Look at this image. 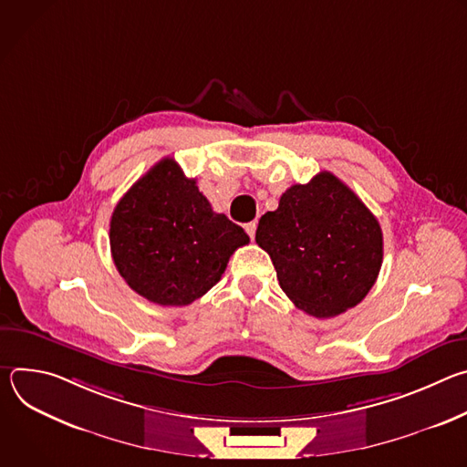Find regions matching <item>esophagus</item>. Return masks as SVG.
I'll return each mask as SVG.
<instances>
[{"mask_svg":"<svg viewBox=\"0 0 467 467\" xmlns=\"http://www.w3.org/2000/svg\"><path fill=\"white\" fill-rule=\"evenodd\" d=\"M245 233H247L249 238L253 240V238H254V233H256V222H249V223L245 225Z\"/></svg>","mask_w":467,"mask_h":467,"instance_id":"34e87169","label":"esophagus"}]
</instances>
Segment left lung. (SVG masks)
<instances>
[{"label":"left lung","mask_w":467,"mask_h":467,"mask_svg":"<svg viewBox=\"0 0 467 467\" xmlns=\"http://www.w3.org/2000/svg\"><path fill=\"white\" fill-rule=\"evenodd\" d=\"M256 244L268 251L288 299L314 317L358 305L382 265V231L360 197L330 171L294 184L265 213Z\"/></svg>","instance_id":"1"}]
</instances>
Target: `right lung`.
<instances>
[{"label":"right lung","mask_w":467,"mask_h":467,"mask_svg":"<svg viewBox=\"0 0 467 467\" xmlns=\"http://www.w3.org/2000/svg\"><path fill=\"white\" fill-rule=\"evenodd\" d=\"M109 240L125 283L162 306H184L205 296L231 254L249 244L244 229L214 213L173 159L157 162L119 199Z\"/></svg>","instance_id":"obj_1"}]
</instances>
